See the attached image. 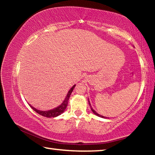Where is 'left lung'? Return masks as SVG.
I'll return each mask as SVG.
<instances>
[{"mask_svg": "<svg viewBox=\"0 0 155 155\" xmlns=\"http://www.w3.org/2000/svg\"><path fill=\"white\" fill-rule=\"evenodd\" d=\"M88 101H89V100H88ZM88 102H89V104H90V105L91 106V104H90V101H88ZM91 111H93V113H94V114H96V115H98V116H99V117H103V118H104V117L103 116V115H99L98 114H97V113H96L95 111H94V110L92 108H91Z\"/></svg>", "mask_w": 155, "mask_h": 155, "instance_id": "1", "label": "left lung"}]
</instances>
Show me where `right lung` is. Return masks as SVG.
Masks as SVG:
<instances>
[{"label":"right lung","mask_w":155,"mask_h":155,"mask_svg":"<svg viewBox=\"0 0 155 155\" xmlns=\"http://www.w3.org/2000/svg\"><path fill=\"white\" fill-rule=\"evenodd\" d=\"M75 87V85L73 86V87L70 89L68 91V93L66 96V98H65L64 101L63 102V103L60 105L59 107H57V108L52 109V110H50V111H40V110H38L34 108L32 106H31L30 104V107H31V108H32L34 111L35 112L38 113L41 115H42L44 117H57L58 116V115H61L62 113H64L65 108H66V107L68 105V100H69V98L70 95H71V94L73 90H74V88Z\"/></svg>","instance_id":"obj_1"}]
</instances>
